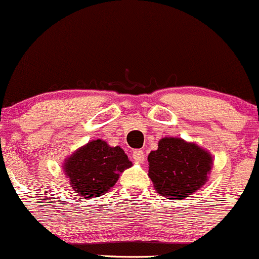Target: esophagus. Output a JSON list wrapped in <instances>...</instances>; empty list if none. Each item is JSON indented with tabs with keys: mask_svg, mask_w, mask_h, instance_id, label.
Returning <instances> with one entry per match:
<instances>
[{
	"mask_svg": "<svg viewBox=\"0 0 259 259\" xmlns=\"http://www.w3.org/2000/svg\"><path fill=\"white\" fill-rule=\"evenodd\" d=\"M133 158H134L136 162H144L145 152L143 150H135V151L133 152Z\"/></svg>",
	"mask_w": 259,
	"mask_h": 259,
	"instance_id": "34e87169",
	"label": "esophagus"
}]
</instances>
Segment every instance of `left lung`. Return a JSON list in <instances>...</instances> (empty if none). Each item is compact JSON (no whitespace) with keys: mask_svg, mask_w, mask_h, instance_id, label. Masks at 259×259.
I'll return each instance as SVG.
<instances>
[{"mask_svg":"<svg viewBox=\"0 0 259 259\" xmlns=\"http://www.w3.org/2000/svg\"><path fill=\"white\" fill-rule=\"evenodd\" d=\"M149 177L156 192L167 199L187 198L205 184L211 169L209 152L178 138H163L150 152Z\"/></svg>","mask_w":259,"mask_h":259,"instance_id":"obj_1","label":"left lung"}]
</instances>
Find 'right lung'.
<instances>
[{
	"instance_id": "obj_1",
	"label": "right lung",
	"mask_w": 259,
	"mask_h": 259,
	"mask_svg": "<svg viewBox=\"0 0 259 259\" xmlns=\"http://www.w3.org/2000/svg\"><path fill=\"white\" fill-rule=\"evenodd\" d=\"M132 166L119 146L95 140L81 147L66 160L64 171L76 193L84 199L101 197L114 187L119 173Z\"/></svg>"
}]
</instances>
